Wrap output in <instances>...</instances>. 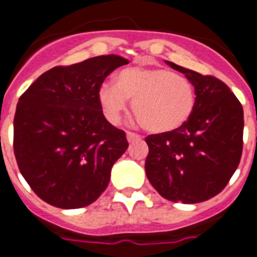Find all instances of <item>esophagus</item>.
I'll list each match as a JSON object with an SVG mask.
<instances>
[{"label": "esophagus", "mask_w": 257, "mask_h": 257, "mask_svg": "<svg viewBox=\"0 0 257 257\" xmlns=\"http://www.w3.org/2000/svg\"><path fill=\"white\" fill-rule=\"evenodd\" d=\"M126 136H127V141L128 142H133V141H136V140H140V138H141L138 134H136V133H131V131H127Z\"/></svg>", "instance_id": "34e87169"}]
</instances>
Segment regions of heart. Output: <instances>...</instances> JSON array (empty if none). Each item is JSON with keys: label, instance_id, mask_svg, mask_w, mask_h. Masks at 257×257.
Segmentation results:
<instances>
[{"label": "heart", "instance_id": "1", "mask_svg": "<svg viewBox=\"0 0 257 257\" xmlns=\"http://www.w3.org/2000/svg\"><path fill=\"white\" fill-rule=\"evenodd\" d=\"M133 100V112L144 128L168 133L185 124L196 102L186 78L164 68L128 67L119 71L113 83H102L98 102L110 121H117Z\"/></svg>", "mask_w": 257, "mask_h": 257}]
</instances>
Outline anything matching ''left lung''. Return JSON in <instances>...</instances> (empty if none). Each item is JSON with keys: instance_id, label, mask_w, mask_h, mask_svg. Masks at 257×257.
Returning a JSON list of instances; mask_svg holds the SVG:
<instances>
[{"instance_id": "obj_1", "label": "left lung", "mask_w": 257, "mask_h": 257, "mask_svg": "<svg viewBox=\"0 0 257 257\" xmlns=\"http://www.w3.org/2000/svg\"><path fill=\"white\" fill-rule=\"evenodd\" d=\"M185 74L194 87L192 116L177 130L145 138V171L152 186L170 201L196 204L216 196L227 185L242 155L244 110L228 86L166 61Z\"/></svg>"}]
</instances>
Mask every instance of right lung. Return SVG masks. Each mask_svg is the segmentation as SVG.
Returning <instances> with one entry per match:
<instances>
[{
    "label": "right lung",
    "mask_w": 257,
    "mask_h": 257,
    "mask_svg": "<svg viewBox=\"0 0 257 257\" xmlns=\"http://www.w3.org/2000/svg\"><path fill=\"white\" fill-rule=\"evenodd\" d=\"M128 60L116 54L46 71L19 98L13 151L34 193L63 209L94 203L112 166L128 148L126 133L106 120L98 89Z\"/></svg>",
    "instance_id": "obj_1"
}]
</instances>
